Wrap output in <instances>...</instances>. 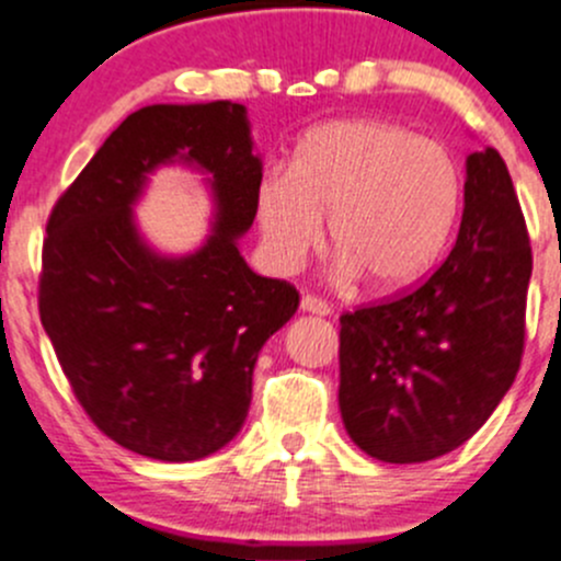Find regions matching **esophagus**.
Returning <instances> with one entry per match:
<instances>
[{"mask_svg":"<svg viewBox=\"0 0 561 561\" xmlns=\"http://www.w3.org/2000/svg\"><path fill=\"white\" fill-rule=\"evenodd\" d=\"M301 309H304V312L320 314V317H328V314L333 312L331 304L322 301V298H317V296H304V298H301Z\"/></svg>","mask_w":561,"mask_h":561,"instance_id":"obj_1","label":"esophagus"}]
</instances>
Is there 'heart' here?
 <instances>
[{"instance_id":"b5f03b06","label":"heart","mask_w":561,"mask_h":561,"mask_svg":"<svg viewBox=\"0 0 561 561\" xmlns=\"http://www.w3.org/2000/svg\"><path fill=\"white\" fill-rule=\"evenodd\" d=\"M461 179L437 140L377 118H339L309 129L290 171L271 168L254 192L268 263L296 271L322 244L342 252L344 276L369 274L382 290L421 279L454 230Z\"/></svg>"}]
</instances>
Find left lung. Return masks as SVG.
Wrapping results in <instances>:
<instances>
[{"instance_id":"1","label":"left lung","mask_w":561,"mask_h":561,"mask_svg":"<svg viewBox=\"0 0 561 561\" xmlns=\"http://www.w3.org/2000/svg\"><path fill=\"white\" fill-rule=\"evenodd\" d=\"M531 247L496 149L467 157L448 260L415 290L342 314L339 410L350 439L388 463L467 443L516 380Z\"/></svg>"}]
</instances>
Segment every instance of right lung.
<instances>
[{"label":"right lung","instance_id":"1","mask_svg":"<svg viewBox=\"0 0 561 561\" xmlns=\"http://www.w3.org/2000/svg\"><path fill=\"white\" fill-rule=\"evenodd\" d=\"M181 161L209 175L213 233L190 255L145 244L131 206ZM263 162L230 100L129 113L48 217L39 320L94 426L157 461H197L241 432L257 353L298 309L239 252Z\"/></svg>","mask_w":561,"mask_h":561}]
</instances>
